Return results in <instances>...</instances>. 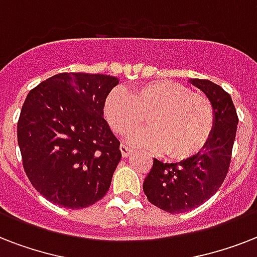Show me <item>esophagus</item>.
I'll use <instances>...</instances> for the list:
<instances>
[{
	"mask_svg": "<svg viewBox=\"0 0 257 257\" xmlns=\"http://www.w3.org/2000/svg\"><path fill=\"white\" fill-rule=\"evenodd\" d=\"M120 151H121V155H122V157L131 156V153H132V149L129 148L128 145H125V144L120 145Z\"/></svg>",
	"mask_w": 257,
	"mask_h": 257,
	"instance_id": "esophagus-1",
	"label": "esophagus"
}]
</instances>
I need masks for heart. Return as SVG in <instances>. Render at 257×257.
Here are the masks:
<instances>
[{"mask_svg": "<svg viewBox=\"0 0 257 257\" xmlns=\"http://www.w3.org/2000/svg\"><path fill=\"white\" fill-rule=\"evenodd\" d=\"M104 116L117 135H128L148 116L149 128L131 133L135 147L165 152L171 160L196 156L215 128V110L207 96L184 84L155 80L137 86L131 94L120 88L109 93Z\"/></svg>", "mask_w": 257, "mask_h": 257, "instance_id": "obj_1", "label": "heart"}]
</instances>
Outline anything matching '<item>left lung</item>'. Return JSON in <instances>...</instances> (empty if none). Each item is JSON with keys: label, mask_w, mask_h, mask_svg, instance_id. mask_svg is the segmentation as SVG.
Listing matches in <instances>:
<instances>
[{"label": "left lung", "mask_w": 257, "mask_h": 257, "mask_svg": "<svg viewBox=\"0 0 257 257\" xmlns=\"http://www.w3.org/2000/svg\"><path fill=\"white\" fill-rule=\"evenodd\" d=\"M213 105L215 128L196 156L181 163L153 159L143 189L149 203L169 213H183L199 207L219 191L227 177L239 117L231 96L208 80H191Z\"/></svg>", "instance_id": "obj_1"}]
</instances>
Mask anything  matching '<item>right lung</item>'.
<instances>
[{"label":"right lung","instance_id":"1","mask_svg":"<svg viewBox=\"0 0 257 257\" xmlns=\"http://www.w3.org/2000/svg\"><path fill=\"white\" fill-rule=\"evenodd\" d=\"M118 80L58 73L28 93L17 124L22 165L50 203L81 209L106 195L121 160L120 141L104 118Z\"/></svg>","mask_w":257,"mask_h":257}]
</instances>
